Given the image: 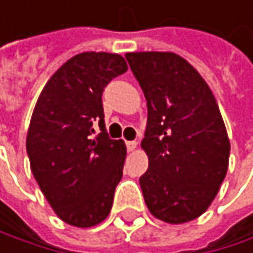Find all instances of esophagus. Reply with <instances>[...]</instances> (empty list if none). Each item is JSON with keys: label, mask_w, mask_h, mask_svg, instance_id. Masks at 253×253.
<instances>
[{"label": "esophagus", "mask_w": 253, "mask_h": 253, "mask_svg": "<svg viewBox=\"0 0 253 253\" xmlns=\"http://www.w3.org/2000/svg\"><path fill=\"white\" fill-rule=\"evenodd\" d=\"M136 145H138L136 141H126V147H127L129 151H133V150L136 148Z\"/></svg>", "instance_id": "esophagus-1"}]
</instances>
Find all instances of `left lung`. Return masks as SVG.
<instances>
[{
    "label": "left lung",
    "instance_id": "1",
    "mask_svg": "<svg viewBox=\"0 0 253 253\" xmlns=\"http://www.w3.org/2000/svg\"><path fill=\"white\" fill-rule=\"evenodd\" d=\"M148 109L139 184L153 216L184 223L201 216L226 175L229 139L210 86L172 52L126 53Z\"/></svg>",
    "mask_w": 253,
    "mask_h": 253
}]
</instances>
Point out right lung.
<instances>
[{"mask_svg":"<svg viewBox=\"0 0 253 253\" xmlns=\"http://www.w3.org/2000/svg\"><path fill=\"white\" fill-rule=\"evenodd\" d=\"M127 70L117 53L82 52L44 85L27 135L31 171L61 220L94 226L111 211L123 177L126 145L105 129V86ZM102 132L93 138L92 123Z\"/></svg>","mask_w":253,"mask_h":253,"instance_id":"obj_1","label":"right lung"}]
</instances>
